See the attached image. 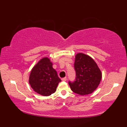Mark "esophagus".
Segmentation results:
<instances>
[{"label": "esophagus", "instance_id": "esophagus-1", "mask_svg": "<svg viewBox=\"0 0 127 127\" xmlns=\"http://www.w3.org/2000/svg\"><path fill=\"white\" fill-rule=\"evenodd\" d=\"M62 81H66L67 80L66 77H64V78H62Z\"/></svg>", "mask_w": 127, "mask_h": 127}]
</instances>
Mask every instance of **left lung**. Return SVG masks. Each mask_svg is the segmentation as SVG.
Wrapping results in <instances>:
<instances>
[{
    "label": "left lung",
    "instance_id": "8db88e82",
    "mask_svg": "<svg viewBox=\"0 0 127 127\" xmlns=\"http://www.w3.org/2000/svg\"><path fill=\"white\" fill-rule=\"evenodd\" d=\"M75 70L76 80L69 82L71 90L81 95L91 94L98 87L101 81V70L93 60L88 55L78 53L75 56Z\"/></svg>",
    "mask_w": 127,
    "mask_h": 127
}]
</instances>
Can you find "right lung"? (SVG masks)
Wrapping results in <instances>:
<instances>
[{"instance_id": "obj_1", "label": "right lung", "mask_w": 127, "mask_h": 127, "mask_svg": "<svg viewBox=\"0 0 127 127\" xmlns=\"http://www.w3.org/2000/svg\"><path fill=\"white\" fill-rule=\"evenodd\" d=\"M53 64L48 57H44L32 68L29 83L33 90L40 95L49 96L56 91L61 81Z\"/></svg>"}]
</instances>
